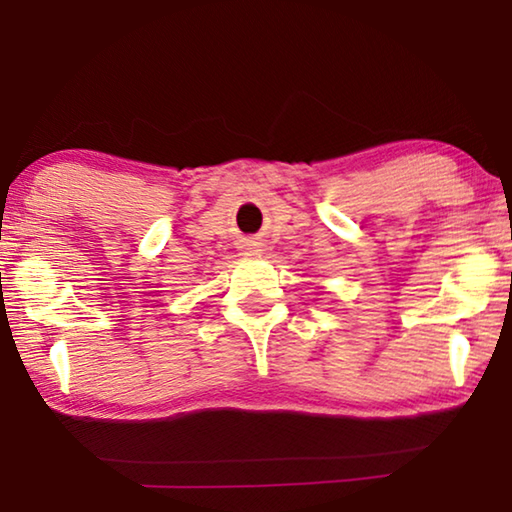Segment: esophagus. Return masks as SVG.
I'll use <instances>...</instances> for the list:
<instances>
[{
	"label": "esophagus",
	"instance_id": "1",
	"mask_svg": "<svg viewBox=\"0 0 512 512\" xmlns=\"http://www.w3.org/2000/svg\"><path fill=\"white\" fill-rule=\"evenodd\" d=\"M243 255H259L262 253V246H259L257 241H248V243H243Z\"/></svg>",
	"mask_w": 512,
	"mask_h": 512
}]
</instances>
